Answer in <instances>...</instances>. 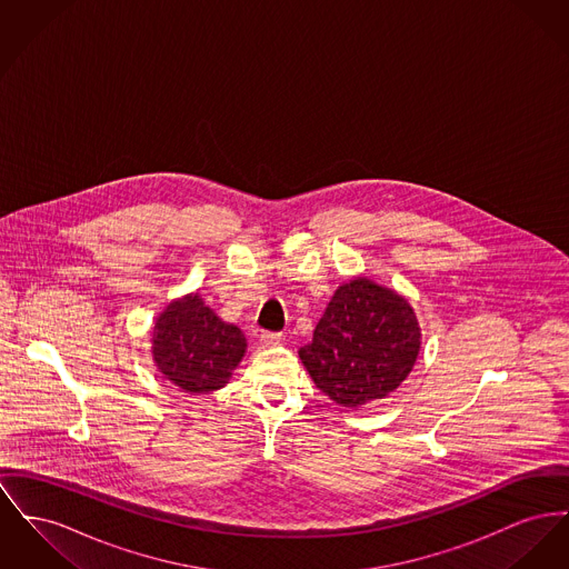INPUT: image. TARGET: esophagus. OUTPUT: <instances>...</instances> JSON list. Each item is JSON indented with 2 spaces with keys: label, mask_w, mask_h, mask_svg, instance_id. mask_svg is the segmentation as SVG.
I'll use <instances>...</instances> for the list:
<instances>
[{
  "label": "esophagus",
  "mask_w": 569,
  "mask_h": 569,
  "mask_svg": "<svg viewBox=\"0 0 569 569\" xmlns=\"http://www.w3.org/2000/svg\"><path fill=\"white\" fill-rule=\"evenodd\" d=\"M281 339H283V335L281 333L260 335V343H262V348H274V346H279V343H281Z\"/></svg>",
  "instance_id": "1"
}]
</instances>
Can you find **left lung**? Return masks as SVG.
I'll return each instance as SVG.
<instances>
[{"instance_id": "obj_1", "label": "left lung", "mask_w": 569, "mask_h": 569, "mask_svg": "<svg viewBox=\"0 0 569 569\" xmlns=\"http://www.w3.org/2000/svg\"><path fill=\"white\" fill-rule=\"evenodd\" d=\"M419 350L421 327L408 299L357 274L335 290L299 357L329 400L359 410L393 393Z\"/></svg>"}]
</instances>
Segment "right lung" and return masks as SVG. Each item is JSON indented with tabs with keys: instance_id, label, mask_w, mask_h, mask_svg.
Masks as SVG:
<instances>
[{
	"instance_id": "1",
	"label": "right lung",
	"mask_w": 569,
	"mask_h": 569,
	"mask_svg": "<svg viewBox=\"0 0 569 569\" xmlns=\"http://www.w3.org/2000/svg\"><path fill=\"white\" fill-rule=\"evenodd\" d=\"M244 352L242 331L223 322L198 292L169 302L152 327V361L184 393L226 387Z\"/></svg>"
}]
</instances>
